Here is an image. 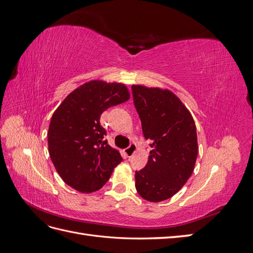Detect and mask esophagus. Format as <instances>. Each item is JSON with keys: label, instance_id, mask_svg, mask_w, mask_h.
Instances as JSON below:
<instances>
[{"label": "esophagus", "instance_id": "esophagus-1", "mask_svg": "<svg viewBox=\"0 0 253 253\" xmlns=\"http://www.w3.org/2000/svg\"><path fill=\"white\" fill-rule=\"evenodd\" d=\"M136 149H137L136 144H135V143H131V144H129L128 147L126 149V155L127 157H132L134 153L136 152Z\"/></svg>", "mask_w": 253, "mask_h": 253}]
</instances>
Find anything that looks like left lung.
Returning <instances> with one entry per match:
<instances>
[{
    "label": "left lung",
    "mask_w": 253,
    "mask_h": 253,
    "mask_svg": "<svg viewBox=\"0 0 253 253\" xmlns=\"http://www.w3.org/2000/svg\"><path fill=\"white\" fill-rule=\"evenodd\" d=\"M132 93L152 148L147 166L135 172V187L144 200L166 201L178 192L194 170L198 149L194 120L169 89L132 85Z\"/></svg>",
    "instance_id": "8db88e82"
}]
</instances>
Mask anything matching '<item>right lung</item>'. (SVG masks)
I'll return each instance as SVG.
<instances>
[{"instance_id": "obj_1", "label": "right lung", "mask_w": 253, "mask_h": 253, "mask_svg": "<svg viewBox=\"0 0 253 253\" xmlns=\"http://www.w3.org/2000/svg\"><path fill=\"white\" fill-rule=\"evenodd\" d=\"M129 99L125 84L91 80L73 90L52 114L47 141L51 162L65 183L81 193L101 189L121 163L104 140L101 114Z\"/></svg>"}]
</instances>
